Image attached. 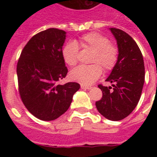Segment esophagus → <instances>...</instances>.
<instances>
[{
  "mask_svg": "<svg viewBox=\"0 0 157 157\" xmlns=\"http://www.w3.org/2000/svg\"><path fill=\"white\" fill-rule=\"evenodd\" d=\"M91 88H92V87L89 86L82 85V84L81 85V89H82V90H90Z\"/></svg>",
  "mask_w": 157,
  "mask_h": 157,
  "instance_id": "1",
  "label": "esophagus"
}]
</instances>
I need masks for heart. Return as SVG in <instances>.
<instances>
[{
  "label": "heart",
  "mask_w": 157,
  "mask_h": 157,
  "mask_svg": "<svg viewBox=\"0 0 157 157\" xmlns=\"http://www.w3.org/2000/svg\"><path fill=\"white\" fill-rule=\"evenodd\" d=\"M82 47L94 50L90 65H80L71 71V78L82 84L89 85L98 79L105 71L114 68L119 57L118 48L109 43L108 37L98 32H90L79 38ZM62 56L65 63L75 66L78 58V46L75 41H69L62 49Z\"/></svg>",
  "instance_id": "obj_1"
}]
</instances>
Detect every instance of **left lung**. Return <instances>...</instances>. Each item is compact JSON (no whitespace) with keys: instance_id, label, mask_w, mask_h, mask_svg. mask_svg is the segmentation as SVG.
I'll use <instances>...</instances> for the list:
<instances>
[{"instance_id":"left-lung-1","label":"left lung","mask_w":157,"mask_h":157,"mask_svg":"<svg viewBox=\"0 0 157 157\" xmlns=\"http://www.w3.org/2000/svg\"><path fill=\"white\" fill-rule=\"evenodd\" d=\"M109 30L117 41V63L106 81L112 86L98 85L103 95L96 102L98 112L112 121L121 120L133 112L141 98L145 82V65L139 47L132 37L117 28Z\"/></svg>"}]
</instances>
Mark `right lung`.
<instances>
[{
  "label": "right lung",
  "instance_id": "1",
  "mask_svg": "<svg viewBox=\"0 0 157 157\" xmlns=\"http://www.w3.org/2000/svg\"><path fill=\"white\" fill-rule=\"evenodd\" d=\"M66 32L49 28L31 37L17 63L19 93L23 105L36 118L44 121L57 119L69 109L77 82L58 85L67 74L62 56Z\"/></svg>",
  "mask_w": 157,
  "mask_h": 157
}]
</instances>
